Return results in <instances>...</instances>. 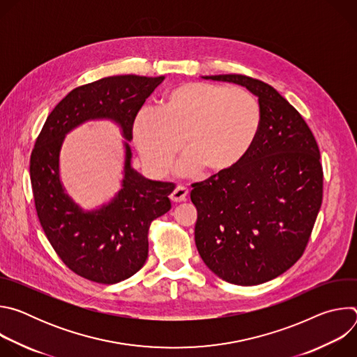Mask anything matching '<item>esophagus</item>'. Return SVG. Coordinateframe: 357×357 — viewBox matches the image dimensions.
I'll use <instances>...</instances> for the list:
<instances>
[{
    "label": "esophagus",
    "instance_id": "obj_1",
    "mask_svg": "<svg viewBox=\"0 0 357 357\" xmlns=\"http://www.w3.org/2000/svg\"><path fill=\"white\" fill-rule=\"evenodd\" d=\"M186 196H188V188H185V186H182V185H178V186L172 190V193H171V199H172L174 202H182V200L186 199Z\"/></svg>",
    "mask_w": 357,
    "mask_h": 357
}]
</instances>
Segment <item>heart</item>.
I'll list each match as a JSON object with an SVG mask.
<instances>
[{
  "label": "heart",
  "mask_w": 357,
  "mask_h": 357,
  "mask_svg": "<svg viewBox=\"0 0 357 357\" xmlns=\"http://www.w3.org/2000/svg\"><path fill=\"white\" fill-rule=\"evenodd\" d=\"M263 123L259 100L238 87L190 82L171 89L162 107L141 109L132 137L146 169L165 174L185 145L189 151L175 172L192 176L206 167L223 172L236 167L256 142Z\"/></svg>",
  "instance_id": "obj_1"
}]
</instances>
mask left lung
I'll return each instance as SVG.
<instances>
[{
    "label": "left lung",
    "instance_id": "8db88e82",
    "mask_svg": "<svg viewBox=\"0 0 357 357\" xmlns=\"http://www.w3.org/2000/svg\"><path fill=\"white\" fill-rule=\"evenodd\" d=\"M259 98L260 134L236 167L193 183L195 243L202 260L236 285L267 282L307 247L322 203L319 148L301 114L270 84L243 75L202 76Z\"/></svg>",
    "mask_w": 357,
    "mask_h": 357
}]
</instances>
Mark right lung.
I'll return each instance as SVG.
<instances>
[{"label":"right lung","instance_id":"obj_1","mask_svg":"<svg viewBox=\"0 0 357 357\" xmlns=\"http://www.w3.org/2000/svg\"><path fill=\"white\" fill-rule=\"evenodd\" d=\"M165 76L120 75L73 89L43 124L29 174L40 226L62 261L77 275L116 284L134 275L148 259V227L171 209L174 183L152 181L131 165L132 123ZM110 121L125 139L119 192L100 207L83 210L60 179L66 135L89 121Z\"/></svg>","mask_w":357,"mask_h":357}]
</instances>
